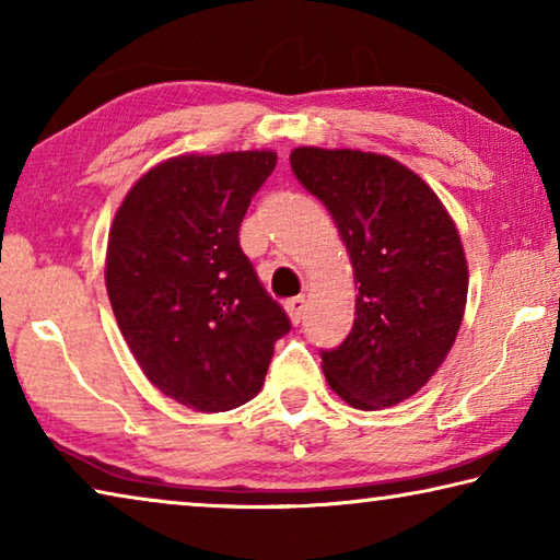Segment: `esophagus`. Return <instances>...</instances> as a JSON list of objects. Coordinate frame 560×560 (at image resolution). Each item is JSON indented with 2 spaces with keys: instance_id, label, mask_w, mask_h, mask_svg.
<instances>
[{
  "instance_id": "1",
  "label": "esophagus",
  "mask_w": 560,
  "mask_h": 560,
  "mask_svg": "<svg viewBox=\"0 0 560 560\" xmlns=\"http://www.w3.org/2000/svg\"><path fill=\"white\" fill-rule=\"evenodd\" d=\"M287 311H289V318L293 324H301L303 314H306V299L303 296H293L287 301Z\"/></svg>"
}]
</instances>
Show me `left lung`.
<instances>
[{"instance_id":"1","label":"left lung","mask_w":560,"mask_h":560,"mask_svg":"<svg viewBox=\"0 0 560 560\" xmlns=\"http://www.w3.org/2000/svg\"><path fill=\"white\" fill-rule=\"evenodd\" d=\"M291 170L328 207L358 283L353 330L320 350L328 385L358 410L407 400L438 373L467 303V259L440 197L397 160L296 148Z\"/></svg>"}]
</instances>
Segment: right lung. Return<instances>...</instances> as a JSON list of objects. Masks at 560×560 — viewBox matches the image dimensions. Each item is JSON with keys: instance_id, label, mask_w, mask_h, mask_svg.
<instances>
[{"instance_id": "1", "label": "right lung", "mask_w": 560, "mask_h": 560, "mask_svg": "<svg viewBox=\"0 0 560 560\" xmlns=\"http://www.w3.org/2000/svg\"><path fill=\"white\" fill-rule=\"evenodd\" d=\"M277 153L179 155L132 185L108 234L106 289L130 353L179 405L226 412L267 377L291 320L240 246Z\"/></svg>"}]
</instances>
